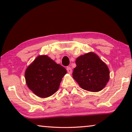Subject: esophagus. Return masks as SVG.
<instances>
[{"instance_id":"1","label":"esophagus","mask_w":132,"mask_h":132,"mask_svg":"<svg viewBox=\"0 0 132 132\" xmlns=\"http://www.w3.org/2000/svg\"><path fill=\"white\" fill-rule=\"evenodd\" d=\"M67 72L69 74H71L72 73V69L70 67H68L67 68Z\"/></svg>"}]
</instances>
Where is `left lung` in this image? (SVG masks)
Masks as SVG:
<instances>
[{"mask_svg":"<svg viewBox=\"0 0 132 132\" xmlns=\"http://www.w3.org/2000/svg\"><path fill=\"white\" fill-rule=\"evenodd\" d=\"M73 77L82 89L98 92L103 89L109 79L107 65L95 53L85 54L77 57Z\"/></svg>","mask_w":132,"mask_h":132,"instance_id":"obj_1","label":"left lung"}]
</instances>
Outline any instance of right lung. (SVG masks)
<instances>
[{"label": "right lung", "mask_w": 132, "mask_h": 132, "mask_svg": "<svg viewBox=\"0 0 132 132\" xmlns=\"http://www.w3.org/2000/svg\"><path fill=\"white\" fill-rule=\"evenodd\" d=\"M66 73L65 68L47 56H39L27 68L25 79L29 88L35 94L45 98L57 91Z\"/></svg>", "instance_id": "1"}]
</instances>
